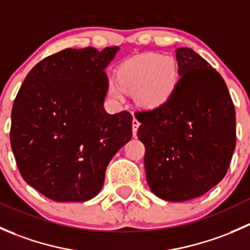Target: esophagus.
Segmentation results:
<instances>
[{
  "label": "esophagus",
  "instance_id": "obj_1",
  "mask_svg": "<svg viewBox=\"0 0 250 250\" xmlns=\"http://www.w3.org/2000/svg\"><path fill=\"white\" fill-rule=\"evenodd\" d=\"M139 125H140V122L139 121L137 120V118H133V122H132V127H133V134H137V132H138V128H139Z\"/></svg>",
  "mask_w": 250,
  "mask_h": 250
}]
</instances>
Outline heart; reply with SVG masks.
Returning <instances> with one entry per match:
<instances>
[{
  "instance_id": "obj_1",
  "label": "heart",
  "mask_w": 250,
  "mask_h": 250,
  "mask_svg": "<svg viewBox=\"0 0 250 250\" xmlns=\"http://www.w3.org/2000/svg\"><path fill=\"white\" fill-rule=\"evenodd\" d=\"M179 81L178 62L172 57L147 53L121 65L117 82L111 81L107 92L115 99H123V89L135 93V102L146 110L165 105L175 92Z\"/></svg>"
}]
</instances>
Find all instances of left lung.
Returning a JSON list of instances; mask_svg holds the SVG:
<instances>
[{"mask_svg": "<svg viewBox=\"0 0 250 250\" xmlns=\"http://www.w3.org/2000/svg\"><path fill=\"white\" fill-rule=\"evenodd\" d=\"M180 80L162 106L138 111L146 179L157 197H200L226 175L236 146V111L225 81L190 48H178Z\"/></svg>", "mask_w": 250, "mask_h": 250, "instance_id": "1", "label": "left lung"}]
</instances>
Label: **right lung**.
I'll return each mask as SVG.
<instances>
[{
	"instance_id": "add662e5",
	"label": "right lung",
	"mask_w": 250,
	"mask_h": 250,
	"mask_svg": "<svg viewBox=\"0 0 250 250\" xmlns=\"http://www.w3.org/2000/svg\"><path fill=\"white\" fill-rule=\"evenodd\" d=\"M118 47L60 50L26 75L12 109L11 146L22 179L57 202H84L132 138L128 111L104 110L105 67Z\"/></svg>"
}]
</instances>
